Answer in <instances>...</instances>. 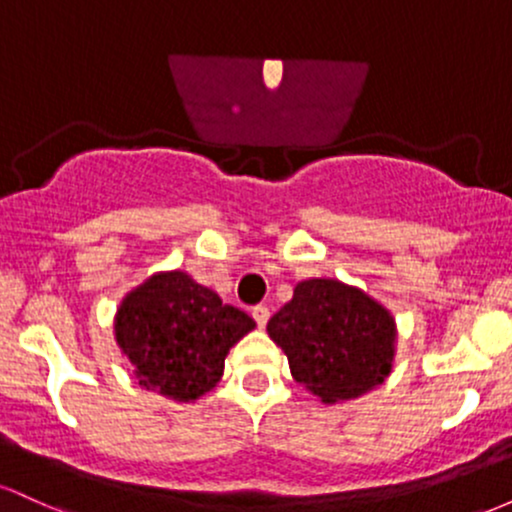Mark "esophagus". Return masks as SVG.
<instances>
[{"mask_svg":"<svg viewBox=\"0 0 512 512\" xmlns=\"http://www.w3.org/2000/svg\"><path fill=\"white\" fill-rule=\"evenodd\" d=\"M252 317H255V322H257V327H264L267 325V320H269V308L267 305H255V308H252Z\"/></svg>","mask_w":512,"mask_h":512,"instance_id":"34e87169","label":"esophagus"}]
</instances>
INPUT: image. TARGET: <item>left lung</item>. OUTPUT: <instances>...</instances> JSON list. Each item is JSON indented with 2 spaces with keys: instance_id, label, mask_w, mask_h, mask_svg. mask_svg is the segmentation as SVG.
I'll use <instances>...</instances> for the list:
<instances>
[{
  "instance_id": "obj_1",
  "label": "left lung",
  "mask_w": 512,
  "mask_h": 512,
  "mask_svg": "<svg viewBox=\"0 0 512 512\" xmlns=\"http://www.w3.org/2000/svg\"><path fill=\"white\" fill-rule=\"evenodd\" d=\"M291 375L325 404L354 399L390 375L395 320L366 293L334 279H308L267 322Z\"/></svg>"
}]
</instances>
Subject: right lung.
Wrapping results in <instances>:
<instances>
[{"instance_id": "right-lung-1", "label": "right lung", "mask_w": 512, "mask_h": 512, "mask_svg": "<svg viewBox=\"0 0 512 512\" xmlns=\"http://www.w3.org/2000/svg\"><path fill=\"white\" fill-rule=\"evenodd\" d=\"M255 330V320L226 305L190 274L168 272L144 281L122 301L115 337L139 385L190 402L221 380L228 349Z\"/></svg>"}]
</instances>
